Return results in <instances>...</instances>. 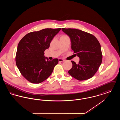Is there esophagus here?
I'll return each mask as SVG.
<instances>
[{
	"mask_svg": "<svg viewBox=\"0 0 120 120\" xmlns=\"http://www.w3.org/2000/svg\"><path fill=\"white\" fill-rule=\"evenodd\" d=\"M58 61H59V62H63L65 61V60L61 59V58H59L58 59Z\"/></svg>",
	"mask_w": 120,
	"mask_h": 120,
	"instance_id": "obj_1",
	"label": "esophagus"
}]
</instances>
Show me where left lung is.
<instances>
[{
  "instance_id": "1",
  "label": "left lung",
  "mask_w": 120,
  "mask_h": 120,
  "mask_svg": "<svg viewBox=\"0 0 120 120\" xmlns=\"http://www.w3.org/2000/svg\"><path fill=\"white\" fill-rule=\"evenodd\" d=\"M71 40V48L79 57L78 64L71 61L69 74L76 80H84L93 77L102 61L100 43L93 35L75 29L62 28Z\"/></svg>"
}]
</instances>
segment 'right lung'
Here are the masks:
<instances>
[{
	"label": "right lung",
	"instance_id": "right-lung-1",
	"mask_svg": "<svg viewBox=\"0 0 120 120\" xmlns=\"http://www.w3.org/2000/svg\"><path fill=\"white\" fill-rule=\"evenodd\" d=\"M61 29L46 28L32 32L20 41L16 63L21 73L30 82L39 84L46 80L58 63L57 58L49 61L44 52Z\"/></svg>",
	"mask_w": 120,
	"mask_h": 120
}]
</instances>
